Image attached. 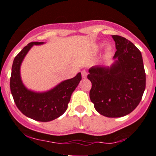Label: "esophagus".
<instances>
[{
  "mask_svg": "<svg viewBox=\"0 0 156 156\" xmlns=\"http://www.w3.org/2000/svg\"><path fill=\"white\" fill-rule=\"evenodd\" d=\"M87 75H88V73H87V71H85V70H83V71H81V76H82V78H86Z\"/></svg>",
  "mask_w": 156,
  "mask_h": 156,
  "instance_id": "esophagus-1",
  "label": "esophagus"
}]
</instances>
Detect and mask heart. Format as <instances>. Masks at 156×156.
<instances>
[{"label":"heart","instance_id":"heart-1","mask_svg":"<svg viewBox=\"0 0 156 156\" xmlns=\"http://www.w3.org/2000/svg\"><path fill=\"white\" fill-rule=\"evenodd\" d=\"M111 46H108L107 47V49H106V50H107V51L108 52H110L111 51Z\"/></svg>","mask_w":156,"mask_h":156}]
</instances>
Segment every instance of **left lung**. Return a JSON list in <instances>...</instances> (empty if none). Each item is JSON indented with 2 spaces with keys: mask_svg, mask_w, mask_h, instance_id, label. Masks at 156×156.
<instances>
[{
  "mask_svg": "<svg viewBox=\"0 0 156 156\" xmlns=\"http://www.w3.org/2000/svg\"><path fill=\"white\" fill-rule=\"evenodd\" d=\"M117 49L112 66L88 70L90 99L96 111L108 118L132 112L139 105L145 88V72L141 51L128 39L112 35Z\"/></svg>",
  "mask_w": 156,
  "mask_h": 156,
  "instance_id": "left-lung-1",
  "label": "left lung"
}]
</instances>
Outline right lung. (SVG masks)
<instances>
[{
    "mask_svg": "<svg viewBox=\"0 0 156 156\" xmlns=\"http://www.w3.org/2000/svg\"><path fill=\"white\" fill-rule=\"evenodd\" d=\"M42 44L44 42H30L14 58L10 88L17 108L24 115L39 122H50L65 112L71 94L81 80V74L78 73L73 78L62 81L45 92H34L27 89L21 81V65L33 45Z\"/></svg>",
    "mask_w": 156,
    "mask_h": 156,
    "instance_id": "obj_1",
    "label": "right lung"
}]
</instances>
